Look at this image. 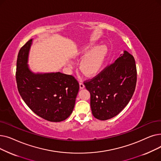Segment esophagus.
I'll return each instance as SVG.
<instances>
[{"label":"esophagus","instance_id":"1","mask_svg":"<svg viewBox=\"0 0 161 161\" xmlns=\"http://www.w3.org/2000/svg\"><path fill=\"white\" fill-rule=\"evenodd\" d=\"M79 86H80V89L85 88V85H84L83 82H79Z\"/></svg>","mask_w":161,"mask_h":161}]
</instances>
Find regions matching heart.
Wrapping results in <instances>:
<instances>
[{
	"mask_svg": "<svg viewBox=\"0 0 161 161\" xmlns=\"http://www.w3.org/2000/svg\"><path fill=\"white\" fill-rule=\"evenodd\" d=\"M94 46V43L85 44L76 48L72 54L74 59L82 57L79 62V69L88 77L96 75L102 70L108 55L106 45ZM68 66L71 67V64H68Z\"/></svg>",
	"mask_w": 161,
	"mask_h": 161,
	"instance_id": "1",
	"label": "heart"
}]
</instances>
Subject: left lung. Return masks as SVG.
<instances>
[{
  "instance_id": "obj_1",
  "label": "left lung",
  "mask_w": 161,
  "mask_h": 161,
  "mask_svg": "<svg viewBox=\"0 0 161 161\" xmlns=\"http://www.w3.org/2000/svg\"><path fill=\"white\" fill-rule=\"evenodd\" d=\"M137 80L135 59L126 50L96 77L85 83L90 93L95 118L105 120L120 113L134 94Z\"/></svg>"
}]
</instances>
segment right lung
<instances>
[{
  "label": "right lung",
  "instance_id": "1",
  "mask_svg": "<svg viewBox=\"0 0 161 161\" xmlns=\"http://www.w3.org/2000/svg\"><path fill=\"white\" fill-rule=\"evenodd\" d=\"M33 39L20 49L16 66L19 93L38 116L50 122H60L72 113L79 90L74 76L60 72L34 73L28 65Z\"/></svg>",
  "mask_w": 161,
  "mask_h": 161
}]
</instances>
